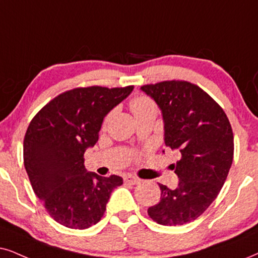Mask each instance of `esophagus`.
I'll return each instance as SVG.
<instances>
[{
	"label": "esophagus",
	"instance_id": "1",
	"mask_svg": "<svg viewBox=\"0 0 258 258\" xmlns=\"http://www.w3.org/2000/svg\"><path fill=\"white\" fill-rule=\"evenodd\" d=\"M123 180H125V182H127V183H131V184H139L140 182H142L140 178L135 177V176H126Z\"/></svg>",
	"mask_w": 258,
	"mask_h": 258
}]
</instances>
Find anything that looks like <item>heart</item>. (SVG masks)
Listing matches in <instances>:
<instances>
[{
  "label": "heart",
  "mask_w": 258,
  "mask_h": 258,
  "mask_svg": "<svg viewBox=\"0 0 258 258\" xmlns=\"http://www.w3.org/2000/svg\"><path fill=\"white\" fill-rule=\"evenodd\" d=\"M131 109L135 116L140 115L148 112H156V106L149 97L145 96H138L132 100L131 102Z\"/></svg>",
  "instance_id": "b5f03b06"
}]
</instances>
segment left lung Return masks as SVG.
Listing matches in <instances>:
<instances>
[{"label": "left lung", "mask_w": 258, "mask_h": 258, "mask_svg": "<svg viewBox=\"0 0 258 258\" xmlns=\"http://www.w3.org/2000/svg\"><path fill=\"white\" fill-rule=\"evenodd\" d=\"M161 109L164 143L181 159L176 189L159 183L161 200L149 207L156 223L183 225L201 216L219 194L233 159V132L223 108L201 88L165 81L140 88Z\"/></svg>", "instance_id": "8db88e82"}]
</instances>
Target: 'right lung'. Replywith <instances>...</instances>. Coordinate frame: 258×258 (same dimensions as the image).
Instances as JSON below:
<instances>
[{
	"label": "right lung",
	"mask_w": 258,
	"mask_h": 258,
	"mask_svg": "<svg viewBox=\"0 0 258 258\" xmlns=\"http://www.w3.org/2000/svg\"><path fill=\"white\" fill-rule=\"evenodd\" d=\"M133 87H88L65 91L40 109L24 140V162L34 193L48 214L69 229L99 223L120 176L89 172L84 152L99 140L103 119Z\"/></svg>",
	"instance_id": "obj_1"
}]
</instances>
